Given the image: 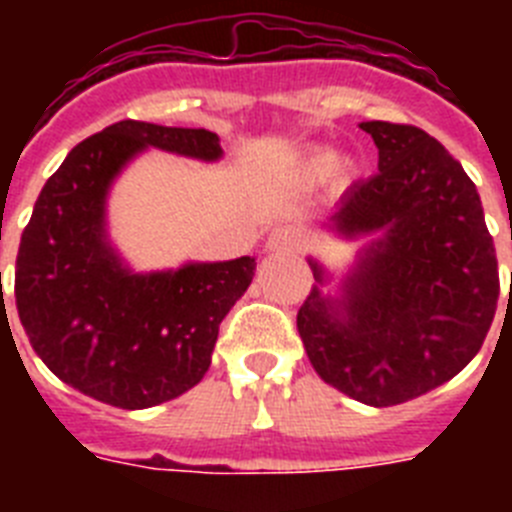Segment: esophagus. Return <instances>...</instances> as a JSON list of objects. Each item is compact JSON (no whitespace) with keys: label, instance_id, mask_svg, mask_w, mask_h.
<instances>
[{"label":"esophagus","instance_id":"esophagus-1","mask_svg":"<svg viewBox=\"0 0 512 512\" xmlns=\"http://www.w3.org/2000/svg\"><path fill=\"white\" fill-rule=\"evenodd\" d=\"M300 241H303V233L295 225H276L268 233V249H273V252H292V249L300 247Z\"/></svg>","mask_w":512,"mask_h":512}]
</instances>
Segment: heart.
I'll return each instance as SVG.
<instances>
[{
  "label": "heart",
  "mask_w": 512,
  "mask_h": 512,
  "mask_svg": "<svg viewBox=\"0 0 512 512\" xmlns=\"http://www.w3.org/2000/svg\"><path fill=\"white\" fill-rule=\"evenodd\" d=\"M335 167H337V159L332 154H319V156H313L311 159V167H308V170H311V175L313 177H329L332 175V172H335Z\"/></svg>",
  "instance_id": "b5f03b06"
}]
</instances>
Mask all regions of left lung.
I'll list each match as a JSON object with an SVG mask.
<instances>
[{"label": "left lung", "instance_id": "left-lung-1", "mask_svg": "<svg viewBox=\"0 0 512 512\" xmlns=\"http://www.w3.org/2000/svg\"><path fill=\"white\" fill-rule=\"evenodd\" d=\"M377 175L332 215L348 239L382 233L342 297L311 289L297 332L321 380L369 406H396L444 385L476 356L500 300L494 239L476 183L412 124L364 122ZM313 279L324 271L311 260Z\"/></svg>", "mask_w": 512, "mask_h": 512}]
</instances>
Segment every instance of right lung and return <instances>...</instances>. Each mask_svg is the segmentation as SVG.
Wrapping results in <instances>:
<instances>
[{"mask_svg": "<svg viewBox=\"0 0 512 512\" xmlns=\"http://www.w3.org/2000/svg\"><path fill=\"white\" fill-rule=\"evenodd\" d=\"M212 162L209 130L124 119L71 148L20 236L15 305L47 369L84 396L148 409L191 390L212 361L220 321L255 276V257L132 273L106 244V193L143 148Z\"/></svg>", "mask_w": 512, "mask_h": 512, "instance_id": "add662e5", "label": "right lung"}]
</instances>
